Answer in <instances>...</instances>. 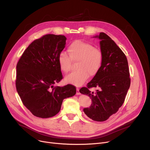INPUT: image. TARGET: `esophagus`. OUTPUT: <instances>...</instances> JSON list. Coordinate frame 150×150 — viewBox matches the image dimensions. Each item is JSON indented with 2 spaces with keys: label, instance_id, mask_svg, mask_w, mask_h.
Listing matches in <instances>:
<instances>
[{
  "label": "esophagus",
  "instance_id": "obj_1",
  "mask_svg": "<svg viewBox=\"0 0 150 150\" xmlns=\"http://www.w3.org/2000/svg\"><path fill=\"white\" fill-rule=\"evenodd\" d=\"M76 95H80V91H79V89H78V88H77L76 89Z\"/></svg>",
  "mask_w": 150,
  "mask_h": 150
}]
</instances>
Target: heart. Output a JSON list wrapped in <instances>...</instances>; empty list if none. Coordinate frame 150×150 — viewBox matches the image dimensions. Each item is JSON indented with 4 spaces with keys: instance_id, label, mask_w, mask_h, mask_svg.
<instances>
[{
    "instance_id": "b5f03b06",
    "label": "heart",
    "mask_w": 150,
    "mask_h": 150,
    "mask_svg": "<svg viewBox=\"0 0 150 150\" xmlns=\"http://www.w3.org/2000/svg\"><path fill=\"white\" fill-rule=\"evenodd\" d=\"M67 53L62 52L58 58L60 70L64 74L68 73L72 67V61L78 62V70L70 74L65 78V81L77 86H81L89 76H96L101 68L103 54L101 50L95 48L88 42L76 40L71 43L67 48Z\"/></svg>"
}]
</instances>
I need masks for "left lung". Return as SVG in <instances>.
I'll return each instance as SVG.
<instances>
[{"label": "left lung", "mask_w": 150, "mask_h": 150, "mask_svg": "<svg viewBox=\"0 0 150 150\" xmlns=\"http://www.w3.org/2000/svg\"><path fill=\"white\" fill-rule=\"evenodd\" d=\"M100 39L103 62L98 74L80 92L92 99L89 108L83 109L85 114L97 122H103L115 114L124 103L131 79L127 57L112 39L105 33L94 36ZM98 89L96 93L90 89Z\"/></svg>", "instance_id": "obj_1"}]
</instances>
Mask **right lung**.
Masks as SVG:
<instances>
[{"label":"right lung","instance_id":"right-lung-1","mask_svg":"<svg viewBox=\"0 0 150 150\" xmlns=\"http://www.w3.org/2000/svg\"><path fill=\"white\" fill-rule=\"evenodd\" d=\"M66 41L64 35H44L29 45L17 64V92L23 105L36 117L44 119L57 114L63 100L76 93L72 84L53 86L62 79L58 58Z\"/></svg>","mask_w":150,"mask_h":150}]
</instances>
